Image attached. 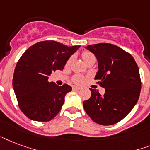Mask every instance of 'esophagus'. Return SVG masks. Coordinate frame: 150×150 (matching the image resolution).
Instances as JSON below:
<instances>
[{"label": "esophagus", "instance_id": "obj_1", "mask_svg": "<svg viewBox=\"0 0 150 150\" xmlns=\"http://www.w3.org/2000/svg\"><path fill=\"white\" fill-rule=\"evenodd\" d=\"M73 90H74V91H78V90H80V88L74 86V87H73Z\"/></svg>", "mask_w": 150, "mask_h": 150}]
</instances>
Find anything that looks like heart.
Returning a JSON list of instances; mask_svg holds the SVG:
<instances>
[{"instance_id": "obj_1", "label": "heart", "mask_w": 150, "mask_h": 150, "mask_svg": "<svg viewBox=\"0 0 150 150\" xmlns=\"http://www.w3.org/2000/svg\"><path fill=\"white\" fill-rule=\"evenodd\" d=\"M82 58H83V61L86 62H89V61H91V60H96V56L94 55V54H92L91 52H88V51H84L82 53ZM72 61V57H70L68 61H67V64L70 63V62ZM84 81V78H83V76H81V75H75V76H73L72 78V81L74 82V83H76V84H80V83H82Z\"/></svg>"}]
</instances>
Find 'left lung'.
<instances>
[{
    "label": "left lung",
    "mask_w": 150,
    "mask_h": 150,
    "mask_svg": "<svg viewBox=\"0 0 150 150\" xmlns=\"http://www.w3.org/2000/svg\"><path fill=\"white\" fill-rule=\"evenodd\" d=\"M97 58V83L104 96L91 88V96L83 102L87 114L101 125L117 124L127 116L139 100L141 78L138 65L128 52L116 45L99 43L87 46Z\"/></svg>",
    "instance_id": "8db88e82"
}]
</instances>
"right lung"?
Wrapping results in <instances>:
<instances>
[{
    "label": "right lung",
    "mask_w": 150,
    "mask_h": 150,
    "mask_svg": "<svg viewBox=\"0 0 150 150\" xmlns=\"http://www.w3.org/2000/svg\"><path fill=\"white\" fill-rule=\"evenodd\" d=\"M80 45L68 47L54 40H45L30 47L18 59L12 85L21 111L30 120L46 122L62 109L65 96L72 88L48 82L52 72L62 70Z\"/></svg>",
    "instance_id": "add662e5"
}]
</instances>
